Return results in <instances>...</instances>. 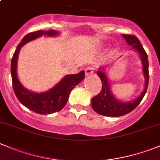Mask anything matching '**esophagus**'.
Returning <instances> with one entry per match:
<instances>
[{
  "mask_svg": "<svg viewBox=\"0 0 160 160\" xmlns=\"http://www.w3.org/2000/svg\"><path fill=\"white\" fill-rule=\"evenodd\" d=\"M94 69L92 68H88L85 70V74H86V76H89L91 75V74L93 73Z\"/></svg>",
  "mask_w": 160,
  "mask_h": 160,
  "instance_id": "1",
  "label": "esophagus"
}]
</instances>
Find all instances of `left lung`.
Wrapping results in <instances>:
<instances>
[{
	"label": "left lung",
	"instance_id": "8db88e82",
	"mask_svg": "<svg viewBox=\"0 0 160 160\" xmlns=\"http://www.w3.org/2000/svg\"><path fill=\"white\" fill-rule=\"evenodd\" d=\"M122 35L125 40L127 41L129 46H131L130 49L134 50L139 54L142 64L143 74L145 79L144 88L143 92H141V93L134 100L131 101H121L114 96L112 91L108 76V71L106 70L107 66L99 68L97 74L102 82V89L98 95L92 97L91 103H92V109L97 113L104 116H122L132 112L142 100L143 97L145 95L148 85L149 74H148V60L147 53L144 51L138 38L133 35H127V34H122ZM111 66H112V63L108 65L109 68H111Z\"/></svg>",
	"mask_w": 160,
	"mask_h": 160
}]
</instances>
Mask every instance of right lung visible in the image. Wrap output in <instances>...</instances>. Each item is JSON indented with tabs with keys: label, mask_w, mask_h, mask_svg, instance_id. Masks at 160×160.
Listing matches in <instances>:
<instances>
[{
	"label": "right lung",
	"mask_w": 160,
	"mask_h": 160,
	"mask_svg": "<svg viewBox=\"0 0 160 160\" xmlns=\"http://www.w3.org/2000/svg\"><path fill=\"white\" fill-rule=\"evenodd\" d=\"M60 33L54 30H38L28 33L22 38L16 48L11 63V74L15 94L22 105L35 113L41 115L52 114L60 112L64 108L68 102L71 91L85 78V71L78 74H68L56 86L48 90L42 92H35L26 89L19 81L17 74V63L21 48L28 42L42 37H56Z\"/></svg>",
	"instance_id": "add662e5"
}]
</instances>
